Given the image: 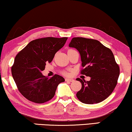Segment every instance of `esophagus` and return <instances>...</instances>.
<instances>
[{
	"label": "esophagus",
	"instance_id": "1",
	"mask_svg": "<svg viewBox=\"0 0 132 132\" xmlns=\"http://www.w3.org/2000/svg\"><path fill=\"white\" fill-rule=\"evenodd\" d=\"M65 80L67 82H73L74 79H73L72 78H66Z\"/></svg>",
	"mask_w": 132,
	"mask_h": 132
}]
</instances>
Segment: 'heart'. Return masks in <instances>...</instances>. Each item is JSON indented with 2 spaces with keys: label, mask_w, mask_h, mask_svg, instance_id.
<instances>
[{
  "label": "heart",
  "mask_w": 132,
  "mask_h": 132,
  "mask_svg": "<svg viewBox=\"0 0 132 132\" xmlns=\"http://www.w3.org/2000/svg\"><path fill=\"white\" fill-rule=\"evenodd\" d=\"M72 50H72V49H69V50H68V52H70V51H72ZM63 73H64V75H68L69 72L68 71H65L63 72Z\"/></svg>",
  "instance_id": "heart-1"
}]
</instances>
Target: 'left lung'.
<instances>
[{
	"label": "left lung",
	"mask_w": 132,
	"mask_h": 132,
	"mask_svg": "<svg viewBox=\"0 0 132 132\" xmlns=\"http://www.w3.org/2000/svg\"><path fill=\"white\" fill-rule=\"evenodd\" d=\"M69 47L77 49L80 54L83 67L80 74L91 77L89 81L76 79L82 84L76 97L87 104L104 101L114 91L120 75L113 52L99 41L83 37L73 38Z\"/></svg>",
	"instance_id": "left-lung-1"
}]
</instances>
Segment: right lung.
Wrapping results in <instances>:
<instances>
[{"label":"right lung","mask_w":132,"mask_h":132,"mask_svg":"<svg viewBox=\"0 0 132 132\" xmlns=\"http://www.w3.org/2000/svg\"><path fill=\"white\" fill-rule=\"evenodd\" d=\"M68 38L45 37L31 41L16 54L11 68L18 89L27 100L44 103L52 99L57 87L64 79L59 75L51 78L43 76L46 63H50Z\"/></svg>","instance_id":"right-lung-1"}]
</instances>
